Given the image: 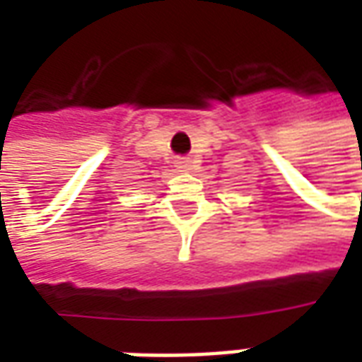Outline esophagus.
I'll return each instance as SVG.
<instances>
[{
  "instance_id": "obj_1",
  "label": "esophagus",
  "mask_w": 362,
  "mask_h": 362,
  "mask_svg": "<svg viewBox=\"0 0 362 362\" xmlns=\"http://www.w3.org/2000/svg\"><path fill=\"white\" fill-rule=\"evenodd\" d=\"M176 165H178V168H180V170H188V168H189V163L186 160V158H180V160H178Z\"/></svg>"
}]
</instances>
